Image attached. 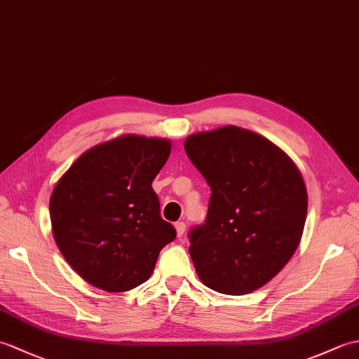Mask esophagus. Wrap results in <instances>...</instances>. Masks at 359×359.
<instances>
[{"mask_svg":"<svg viewBox=\"0 0 359 359\" xmlns=\"http://www.w3.org/2000/svg\"><path fill=\"white\" fill-rule=\"evenodd\" d=\"M175 231H177V236H184L185 234V228H187V225H185V222H175Z\"/></svg>","mask_w":359,"mask_h":359,"instance_id":"esophagus-1","label":"esophagus"}]
</instances>
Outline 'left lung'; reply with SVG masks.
Listing matches in <instances>:
<instances>
[{
    "label": "left lung",
    "instance_id": "8db88e82",
    "mask_svg": "<svg viewBox=\"0 0 359 359\" xmlns=\"http://www.w3.org/2000/svg\"><path fill=\"white\" fill-rule=\"evenodd\" d=\"M184 147L211 187L207 220L189 234L197 276L224 294L255 292L301 242L309 201L299 168L269 139L233 125L188 135Z\"/></svg>",
    "mask_w": 359,
    "mask_h": 359
}]
</instances>
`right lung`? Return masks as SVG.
Wrapping results in <instances>:
<instances>
[{"label": "right lung", "instance_id": "add662e5", "mask_svg": "<svg viewBox=\"0 0 359 359\" xmlns=\"http://www.w3.org/2000/svg\"><path fill=\"white\" fill-rule=\"evenodd\" d=\"M170 154L168 139L125 134L83 152L57 182L49 201L53 239L90 285L111 293L139 287L174 241L151 187Z\"/></svg>", "mask_w": 359, "mask_h": 359}]
</instances>
